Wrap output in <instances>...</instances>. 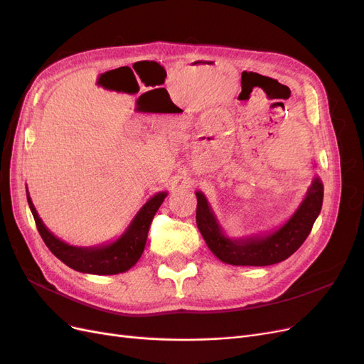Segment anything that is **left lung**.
Returning a JSON list of instances; mask_svg holds the SVG:
<instances>
[{"instance_id":"1","label":"left lung","mask_w":364,"mask_h":364,"mask_svg":"<svg viewBox=\"0 0 364 364\" xmlns=\"http://www.w3.org/2000/svg\"><path fill=\"white\" fill-rule=\"evenodd\" d=\"M196 223L203 240L214 255L232 266H272L287 259L302 246L323 202V183L318 176L308 186L306 194L293 215L277 228L264 234L230 238L220 226L215 213L202 191H196Z\"/></svg>"}]
</instances>
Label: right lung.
I'll list each match as a JSON object with an SVG mask.
<instances>
[{
  "instance_id": "1",
  "label": "right lung",
  "mask_w": 364,
  "mask_h": 364,
  "mask_svg": "<svg viewBox=\"0 0 364 364\" xmlns=\"http://www.w3.org/2000/svg\"><path fill=\"white\" fill-rule=\"evenodd\" d=\"M167 191H159L142 205V208L132 220L127 229L112 243H105L98 246H73L58 238L50 229L43 225L31 197L27 190V202L30 211L35 217L36 228L43 240V243L51 250L54 257H58L68 267L91 274H118L132 269L141 258L146 247L149 228L153 217H155Z\"/></svg>"
}]
</instances>
